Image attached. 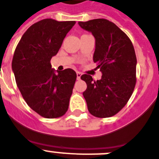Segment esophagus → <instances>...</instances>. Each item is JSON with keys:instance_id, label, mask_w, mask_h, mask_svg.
Returning a JSON list of instances; mask_svg holds the SVG:
<instances>
[{"instance_id": "34e87169", "label": "esophagus", "mask_w": 159, "mask_h": 159, "mask_svg": "<svg viewBox=\"0 0 159 159\" xmlns=\"http://www.w3.org/2000/svg\"><path fill=\"white\" fill-rule=\"evenodd\" d=\"M81 73H80V72H77V79L80 80V78H81Z\"/></svg>"}]
</instances>
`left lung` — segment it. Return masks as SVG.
<instances>
[{
  "label": "left lung",
  "mask_w": 159,
  "mask_h": 159,
  "mask_svg": "<svg viewBox=\"0 0 159 159\" xmlns=\"http://www.w3.org/2000/svg\"><path fill=\"white\" fill-rule=\"evenodd\" d=\"M78 24L95 38L93 62L102 73L101 79L97 81L89 74L81 77L87 85L83 96L88 110L96 117H111L125 106L135 89V49L128 35L108 20L80 21Z\"/></svg>",
  "instance_id": "left-lung-1"
}]
</instances>
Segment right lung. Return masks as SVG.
<instances>
[{"label":"right lung","mask_w":159,"mask_h":159,"mask_svg":"<svg viewBox=\"0 0 159 159\" xmlns=\"http://www.w3.org/2000/svg\"><path fill=\"white\" fill-rule=\"evenodd\" d=\"M75 21L44 19L32 24L21 37L12 58L16 85L28 106L41 116L58 118L66 112L76 72L51 69L64 38Z\"/></svg>","instance_id":"obj_1"}]
</instances>
